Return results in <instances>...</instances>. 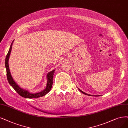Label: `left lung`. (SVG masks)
I'll list each match as a JSON object with an SVG mask.
<instances>
[{
  "instance_id": "8db88e82",
  "label": "left lung",
  "mask_w": 128,
  "mask_h": 128,
  "mask_svg": "<svg viewBox=\"0 0 128 128\" xmlns=\"http://www.w3.org/2000/svg\"><path fill=\"white\" fill-rule=\"evenodd\" d=\"M78 90H79L80 91V92H82V93H83V94H86V95H88V96H91V95H90V94H87V93H85V92H83L82 91H81V90H80V89H79V88H78Z\"/></svg>"
}]
</instances>
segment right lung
Masks as SVG:
<instances>
[{"label": "right lung", "instance_id": "1", "mask_svg": "<svg viewBox=\"0 0 128 128\" xmlns=\"http://www.w3.org/2000/svg\"><path fill=\"white\" fill-rule=\"evenodd\" d=\"M14 41V40L12 41V43L10 45V48L9 50V51L7 54V56L6 57V60H5V66H6V72H7V80L9 84H10V86L13 88L22 97L25 98H40L41 96H44L50 91V89L52 87V85H53V75L54 73L55 70H52V71H50V72H49L48 74H47V76H46L47 80L46 87L44 90H42V91L36 93H32L28 91L25 90H24L21 88H20L13 80L10 74V70H9V65H8L9 58L10 55V52L12 51V45Z\"/></svg>", "mask_w": 128, "mask_h": 128}]
</instances>
